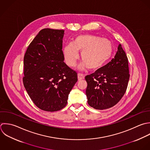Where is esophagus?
<instances>
[{"label":"esophagus","instance_id":"obj_1","mask_svg":"<svg viewBox=\"0 0 150 150\" xmlns=\"http://www.w3.org/2000/svg\"><path fill=\"white\" fill-rule=\"evenodd\" d=\"M85 79V75H83V74H78V79L79 81H81V80H82V79Z\"/></svg>","mask_w":150,"mask_h":150}]
</instances>
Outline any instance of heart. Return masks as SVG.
Returning <instances> with one entry per match:
<instances>
[{"mask_svg": "<svg viewBox=\"0 0 150 150\" xmlns=\"http://www.w3.org/2000/svg\"><path fill=\"white\" fill-rule=\"evenodd\" d=\"M78 51L81 52L82 62L78 68L84 70L88 68L96 71L104 65L110 58L113 52L112 42L108 38L91 34H79L72 43L67 44L63 49L66 63L69 67H74L79 58Z\"/></svg>", "mask_w": 150, "mask_h": 150, "instance_id": "1", "label": "heart"}]
</instances>
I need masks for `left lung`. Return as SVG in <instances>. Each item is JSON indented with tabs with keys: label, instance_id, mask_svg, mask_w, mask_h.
Masks as SVG:
<instances>
[{
	"label": "left lung",
	"instance_id": "8db88e82",
	"mask_svg": "<svg viewBox=\"0 0 150 150\" xmlns=\"http://www.w3.org/2000/svg\"><path fill=\"white\" fill-rule=\"evenodd\" d=\"M129 78L128 59L120 44L111 61L85 76L88 103L98 110L114 106L125 95Z\"/></svg>",
	"mask_w": 150,
	"mask_h": 150
}]
</instances>
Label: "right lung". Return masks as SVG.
<instances>
[{
	"instance_id": "add662e5",
	"label": "right lung",
	"mask_w": 150,
	"mask_h": 150,
	"mask_svg": "<svg viewBox=\"0 0 150 150\" xmlns=\"http://www.w3.org/2000/svg\"><path fill=\"white\" fill-rule=\"evenodd\" d=\"M64 30L44 28L28 45L24 57V88L39 109H63L78 81L77 73L64 62Z\"/></svg>"
}]
</instances>
